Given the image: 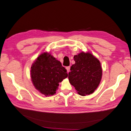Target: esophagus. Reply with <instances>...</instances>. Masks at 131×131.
<instances>
[{
    "label": "esophagus",
    "mask_w": 131,
    "mask_h": 131,
    "mask_svg": "<svg viewBox=\"0 0 131 131\" xmlns=\"http://www.w3.org/2000/svg\"><path fill=\"white\" fill-rule=\"evenodd\" d=\"M70 66H68V67H66V69H67V72L69 73V72H70Z\"/></svg>",
    "instance_id": "34e87169"
}]
</instances>
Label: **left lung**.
<instances>
[{
    "label": "left lung",
    "mask_w": 131,
    "mask_h": 131,
    "mask_svg": "<svg viewBox=\"0 0 131 131\" xmlns=\"http://www.w3.org/2000/svg\"><path fill=\"white\" fill-rule=\"evenodd\" d=\"M75 64L70 67L68 79L81 96L92 94L100 84L102 76L101 63L93 54L82 52L74 56Z\"/></svg>",
    "instance_id": "1"
}]
</instances>
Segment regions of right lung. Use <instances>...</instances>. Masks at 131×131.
<instances>
[{
    "label": "right lung",
    "instance_id": "right-lung-1",
    "mask_svg": "<svg viewBox=\"0 0 131 131\" xmlns=\"http://www.w3.org/2000/svg\"><path fill=\"white\" fill-rule=\"evenodd\" d=\"M30 75L35 88L46 96L56 93L59 83L68 77L61 63L47 52L35 59L31 67Z\"/></svg>",
    "mask_w": 131,
    "mask_h": 131
}]
</instances>
